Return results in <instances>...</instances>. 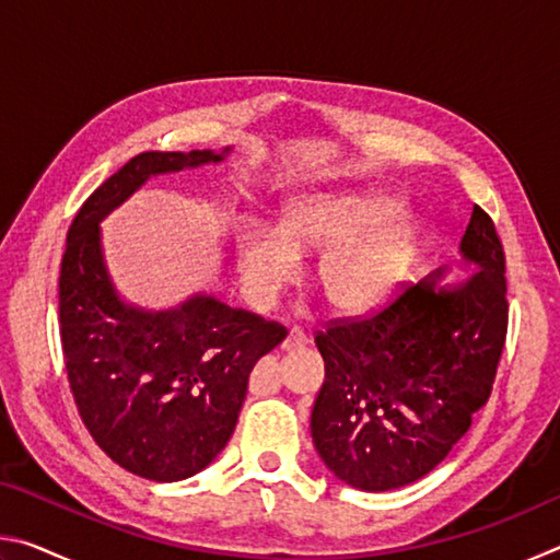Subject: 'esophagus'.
I'll use <instances>...</instances> for the list:
<instances>
[{
    "instance_id": "obj_1",
    "label": "esophagus",
    "mask_w": 560,
    "mask_h": 560,
    "mask_svg": "<svg viewBox=\"0 0 560 560\" xmlns=\"http://www.w3.org/2000/svg\"><path fill=\"white\" fill-rule=\"evenodd\" d=\"M303 346H306V334H303L301 328H291L289 336L283 338L281 350H299V348H303Z\"/></svg>"
}]
</instances>
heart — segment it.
Returning <instances> with one entry per match:
<instances>
[{
    "instance_id": "b5f03b06",
    "label": "heart",
    "mask_w": 560,
    "mask_h": 560,
    "mask_svg": "<svg viewBox=\"0 0 560 560\" xmlns=\"http://www.w3.org/2000/svg\"><path fill=\"white\" fill-rule=\"evenodd\" d=\"M397 212L390 195L336 189L291 200L281 224L244 217L234 226L242 287L271 306L299 279L301 252L326 249L316 267L320 296L338 314H365L387 299L415 252L412 226L390 222Z\"/></svg>"
}]
</instances>
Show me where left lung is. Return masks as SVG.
<instances>
[{
  "label": "left lung",
  "mask_w": 560,
  "mask_h": 560,
  "mask_svg": "<svg viewBox=\"0 0 560 560\" xmlns=\"http://www.w3.org/2000/svg\"><path fill=\"white\" fill-rule=\"evenodd\" d=\"M459 254L471 277L440 283L442 267L375 316L316 336L326 381L311 438L350 487L390 491L422 479L489 400L509 324L506 267L494 222L477 205Z\"/></svg>",
  "instance_id": "left-lung-1"
}]
</instances>
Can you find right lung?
I'll use <instances>...</instances> for the list:
<instances>
[{
  "mask_svg": "<svg viewBox=\"0 0 560 560\" xmlns=\"http://www.w3.org/2000/svg\"><path fill=\"white\" fill-rule=\"evenodd\" d=\"M230 150L136 155L83 202L66 236L59 316L75 407L98 447L150 481L187 479L214 462L249 373L287 328L212 293L163 311L132 306L108 273L101 222L150 177L222 163Z\"/></svg>",
  "mask_w": 560,
  "mask_h": 560,
  "instance_id": "add662e5",
  "label": "right lung"
}]
</instances>
